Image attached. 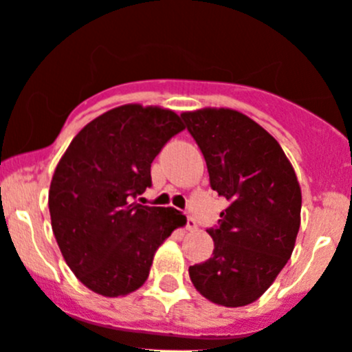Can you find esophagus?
<instances>
[{"mask_svg": "<svg viewBox=\"0 0 352 352\" xmlns=\"http://www.w3.org/2000/svg\"><path fill=\"white\" fill-rule=\"evenodd\" d=\"M186 228H188L189 231H195L196 228H198V224H196V221L192 219V217H189V215H188V221H186Z\"/></svg>", "mask_w": 352, "mask_h": 352, "instance_id": "esophagus-1", "label": "esophagus"}]
</instances>
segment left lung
I'll list each match as a JSON object with an SVG mask.
<instances>
[{
  "label": "left lung",
  "mask_w": 352,
  "mask_h": 352,
  "mask_svg": "<svg viewBox=\"0 0 352 352\" xmlns=\"http://www.w3.org/2000/svg\"><path fill=\"white\" fill-rule=\"evenodd\" d=\"M180 117L204 154L210 188L230 201L207 230L212 258L189 267V277L217 305H247L291 258L300 230V184L278 142L243 113L204 109Z\"/></svg>",
  "instance_id": "8db88e82"
}]
</instances>
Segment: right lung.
Segmentation results:
<instances>
[{
  "label": "right lung",
  "mask_w": 352,
  "mask_h": 352,
  "mask_svg": "<svg viewBox=\"0 0 352 352\" xmlns=\"http://www.w3.org/2000/svg\"><path fill=\"white\" fill-rule=\"evenodd\" d=\"M182 129L172 110L117 107L85 126L59 161L49 191L54 236L72 272L94 293L137 291L157 247L186 224L175 208L133 201L153 186L151 163Z\"/></svg>",
  "instance_id": "obj_1"
}]
</instances>
